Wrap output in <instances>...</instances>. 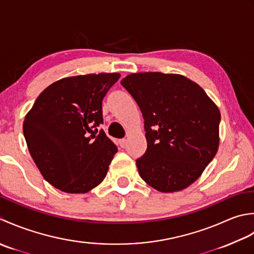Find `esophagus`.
I'll return each instance as SVG.
<instances>
[{
	"mask_svg": "<svg viewBox=\"0 0 254 254\" xmlns=\"http://www.w3.org/2000/svg\"><path fill=\"white\" fill-rule=\"evenodd\" d=\"M120 146L122 148H125L127 146V139H121V140H120Z\"/></svg>",
	"mask_w": 254,
	"mask_h": 254,
	"instance_id": "esophagus-1",
	"label": "esophagus"
}]
</instances>
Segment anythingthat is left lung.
Masks as SVG:
<instances>
[{
	"label": "left lung",
	"mask_w": 254,
	"mask_h": 254,
	"mask_svg": "<svg viewBox=\"0 0 254 254\" xmlns=\"http://www.w3.org/2000/svg\"><path fill=\"white\" fill-rule=\"evenodd\" d=\"M122 85L144 120L147 150L139 175L160 192H178L197 180L219 146L218 107L195 82L180 74H129Z\"/></svg>",
	"instance_id": "obj_1"
}]
</instances>
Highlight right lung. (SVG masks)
I'll return each instance as SVG.
<instances>
[{"mask_svg":"<svg viewBox=\"0 0 254 254\" xmlns=\"http://www.w3.org/2000/svg\"><path fill=\"white\" fill-rule=\"evenodd\" d=\"M120 77H64L41 92L26 115L23 131L30 156L56 189L86 193L105 179L117 147L103 129L95 133L103 124V98Z\"/></svg>","mask_w":254,"mask_h":254,"instance_id":"right-lung-1","label":"right lung"}]
</instances>
